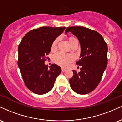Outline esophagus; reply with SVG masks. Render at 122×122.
<instances>
[{"instance_id": "esophagus-1", "label": "esophagus", "mask_w": 122, "mask_h": 122, "mask_svg": "<svg viewBox=\"0 0 122 122\" xmlns=\"http://www.w3.org/2000/svg\"><path fill=\"white\" fill-rule=\"evenodd\" d=\"M66 71V69H64V68H62V72H65Z\"/></svg>"}]
</instances>
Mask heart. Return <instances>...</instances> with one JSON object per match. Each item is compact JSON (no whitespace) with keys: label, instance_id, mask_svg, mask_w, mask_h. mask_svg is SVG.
<instances>
[{"label":"heart","instance_id":"heart-1","mask_svg":"<svg viewBox=\"0 0 122 122\" xmlns=\"http://www.w3.org/2000/svg\"><path fill=\"white\" fill-rule=\"evenodd\" d=\"M76 39V38H75V37H69V42L70 44H71L73 42V41L75 40ZM57 42H58V39H56V40L53 42L52 43V46H51L52 48H54V47H56ZM53 60L58 65L63 67H66L72 62L73 60V57L72 56L70 55V54H67L64 53L58 52L54 56Z\"/></svg>","mask_w":122,"mask_h":122}]
</instances>
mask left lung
Returning a JSON list of instances; mask_svg holds the SVG:
<instances>
[{"mask_svg": "<svg viewBox=\"0 0 122 122\" xmlns=\"http://www.w3.org/2000/svg\"><path fill=\"white\" fill-rule=\"evenodd\" d=\"M68 32L75 35L80 43V59L76 64L82 66L79 73L73 71L70 85L77 93L87 94L97 87L106 69L107 45L99 33L83 26L69 27L65 34Z\"/></svg>", "mask_w": 122, "mask_h": 122, "instance_id": "1", "label": "left lung"}]
</instances>
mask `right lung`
Instances as JSON below:
<instances>
[{
	"mask_svg": "<svg viewBox=\"0 0 122 122\" xmlns=\"http://www.w3.org/2000/svg\"><path fill=\"white\" fill-rule=\"evenodd\" d=\"M66 27H41L28 32L18 46V65L23 81L31 91L38 95L52 89L61 68L56 64H45L54 41Z\"/></svg>",
	"mask_w": 122,
	"mask_h": 122,
	"instance_id": "add662e5",
	"label": "right lung"
}]
</instances>
